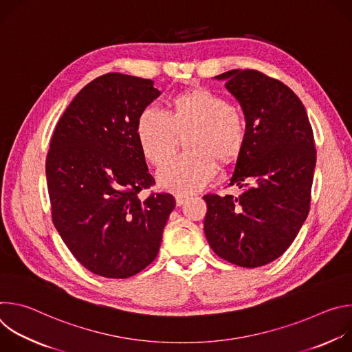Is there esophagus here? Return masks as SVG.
Segmentation results:
<instances>
[{
	"label": "esophagus",
	"instance_id": "34e87169",
	"mask_svg": "<svg viewBox=\"0 0 352 352\" xmlns=\"http://www.w3.org/2000/svg\"><path fill=\"white\" fill-rule=\"evenodd\" d=\"M188 200V196L185 195H175V204L177 206H182L185 202Z\"/></svg>",
	"mask_w": 352,
	"mask_h": 352
}]
</instances>
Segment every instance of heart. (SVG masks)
<instances>
[{"label": "heart", "mask_w": 352, "mask_h": 352, "mask_svg": "<svg viewBox=\"0 0 352 352\" xmlns=\"http://www.w3.org/2000/svg\"><path fill=\"white\" fill-rule=\"evenodd\" d=\"M185 147L190 153L168 162L157 175L163 189L189 195L204 189L217 174L216 160L228 163L243 147L245 120L220 94L196 89L175 96L170 113L146 107L136 122V138L143 157L155 167L174 153L178 133L190 132Z\"/></svg>", "instance_id": "obj_1"}]
</instances>
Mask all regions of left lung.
Here are the masks:
<instances>
[{"label": "left lung", "instance_id": "left-lung-1", "mask_svg": "<svg viewBox=\"0 0 352 352\" xmlns=\"http://www.w3.org/2000/svg\"><path fill=\"white\" fill-rule=\"evenodd\" d=\"M226 80L246 120L245 143L230 185L239 196L205 195V234L214 254L259 267L281 256L308 217L316 166L314 131L299 97L255 69H232Z\"/></svg>", "mask_w": 352, "mask_h": 352}]
</instances>
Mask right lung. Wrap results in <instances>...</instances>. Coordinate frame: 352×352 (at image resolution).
Here are the masks:
<instances>
[{
    "label": "right lung",
    "mask_w": 352,
    "mask_h": 352,
    "mask_svg": "<svg viewBox=\"0 0 352 352\" xmlns=\"http://www.w3.org/2000/svg\"><path fill=\"white\" fill-rule=\"evenodd\" d=\"M153 80L111 72L87 83L60 118L45 160L53 223L89 272L126 278L152 263L175 199L155 185L138 144Z\"/></svg>",
    "instance_id": "add662e5"
}]
</instances>
